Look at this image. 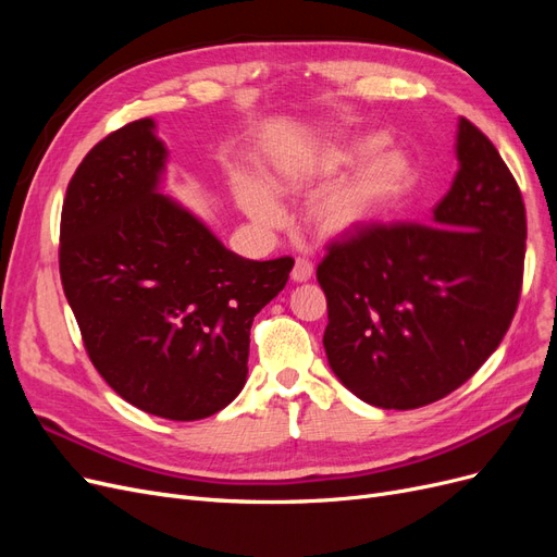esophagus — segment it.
<instances>
[{
  "instance_id": "esophagus-1",
  "label": "esophagus",
  "mask_w": 557,
  "mask_h": 557,
  "mask_svg": "<svg viewBox=\"0 0 557 557\" xmlns=\"http://www.w3.org/2000/svg\"><path fill=\"white\" fill-rule=\"evenodd\" d=\"M311 276H313V262L307 260V258H297V260H295V267H293L290 278H293L295 283H305V281H309Z\"/></svg>"
}]
</instances>
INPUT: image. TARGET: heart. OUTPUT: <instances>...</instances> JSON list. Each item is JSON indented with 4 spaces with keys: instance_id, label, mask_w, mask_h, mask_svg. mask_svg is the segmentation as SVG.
<instances>
[{
    "instance_id": "heart-1",
    "label": "heart",
    "mask_w": 557,
    "mask_h": 557,
    "mask_svg": "<svg viewBox=\"0 0 557 557\" xmlns=\"http://www.w3.org/2000/svg\"><path fill=\"white\" fill-rule=\"evenodd\" d=\"M385 146L387 137L381 132L315 144L281 162L278 183L288 190H299L350 165V171L320 188L309 205V221L323 237H344L374 223L413 190V162L399 150H383ZM237 199L258 225L276 227L283 223L281 201L260 176H239Z\"/></svg>"
}]
</instances>
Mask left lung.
I'll return each mask as SVG.
<instances>
[{
	"label": "left lung",
	"mask_w": 557,
	"mask_h": 557,
	"mask_svg": "<svg viewBox=\"0 0 557 557\" xmlns=\"http://www.w3.org/2000/svg\"><path fill=\"white\" fill-rule=\"evenodd\" d=\"M460 170L430 225H367L318 264L334 376L381 409H418L476 374L522 285L525 205L497 148L458 121Z\"/></svg>",
	"instance_id": "obj_1"
}]
</instances>
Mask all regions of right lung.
<instances>
[{
	"mask_svg": "<svg viewBox=\"0 0 557 557\" xmlns=\"http://www.w3.org/2000/svg\"><path fill=\"white\" fill-rule=\"evenodd\" d=\"M153 117L99 141L66 188L60 276L88 356L134 407L170 420L225 409L248 376L250 325L293 258L246 260L162 195Z\"/></svg>",
	"mask_w": 557,
	"mask_h": 557,
	"instance_id": "1",
	"label": "right lung"
}]
</instances>
